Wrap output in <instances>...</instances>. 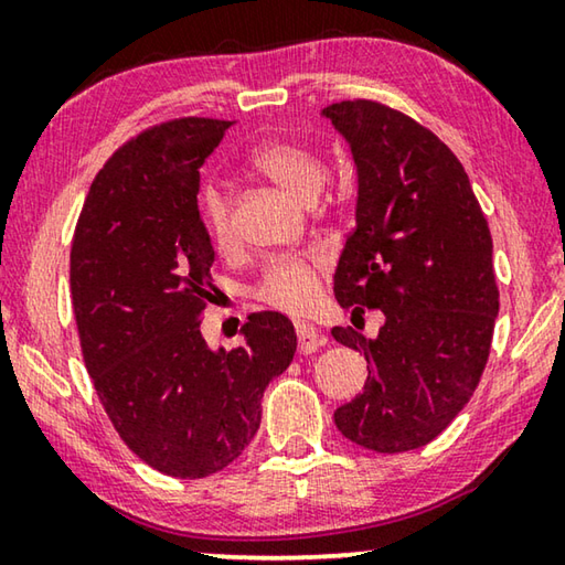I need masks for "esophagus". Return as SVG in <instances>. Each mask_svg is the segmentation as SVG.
Here are the masks:
<instances>
[{
	"mask_svg": "<svg viewBox=\"0 0 565 565\" xmlns=\"http://www.w3.org/2000/svg\"><path fill=\"white\" fill-rule=\"evenodd\" d=\"M294 331H296V341H299L301 353H313L317 349L327 347V333H321L317 327H311V323L296 321Z\"/></svg>",
	"mask_w": 565,
	"mask_h": 565,
	"instance_id": "obj_1",
	"label": "esophagus"
}]
</instances>
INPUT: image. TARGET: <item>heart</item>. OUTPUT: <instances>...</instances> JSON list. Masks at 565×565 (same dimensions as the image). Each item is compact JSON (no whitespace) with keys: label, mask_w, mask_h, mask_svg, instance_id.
Returning a JSON list of instances; mask_svg holds the SVG:
<instances>
[{"label":"heart","mask_w":565,"mask_h":565,"mask_svg":"<svg viewBox=\"0 0 565 565\" xmlns=\"http://www.w3.org/2000/svg\"><path fill=\"white\" fill-rule=\"evenodd\" d=\"M252 167L299 202H313L323 184V177H327V167L311 149L286 139L264 141L262 147H256ZM199 212H202L206 232L218 248L234 244L232 202H228L224 186L214 184V181L204 184L202 194H199ZM319 264V254L286 256V259L271 262L256 284V299L279 311H306L317 296Z\"/></svg>","instance_id":"1"}]
</instances>
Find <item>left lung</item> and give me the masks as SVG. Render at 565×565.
<instances>
[{"label": "left lung", "mask_w": 565, "mask_h": 565, "mask_svg": "<svg viewBox=\"0 0 565 565\" xmlns=\"http://www.w3.org/2000/svg\"><path fill=\"white\" fill-rule=\"evenodd\" d=\"M323 117L359 169L333 294L353 313L386 317L374 341L331 329L369 361L363 391L333 420L376 454L414 451L458 416L489 361L499 317L489 222L463 164L424 124L374 99L329 104Z\"/></svg>", "instance_id": "1"}]
</instances>
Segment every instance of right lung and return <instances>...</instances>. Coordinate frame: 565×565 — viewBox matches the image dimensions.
Segmentation results:
<instances>
[{"instance_id": "1", "label": "right lung", "mask_w": 565, "mask_h": 565, "mask_svg": "<svg viewBox=\"0 0 565 565\" xmlns=\"http://www.w3.org/2000/svg\"><path fill=\"white\" fill-rule=\"evenodd\" d=\"M228 127L179 117L124 141L94 177L72 238V309L94 391L121 441L174 478L238 458L259 431L264 388L296 351L279 311L252 313L232 351L202 337L214 248L199 169Z\"/></svg>"}]
</instances>
